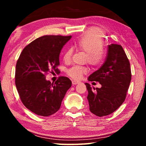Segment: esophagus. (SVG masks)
Listing matches in <instances>:
<instances>
[{
  "label": "esophagus",
  "mask_w": 146,
  "mask_h": 146,
  "mask_svg": "<svg viewBox=\"0 0 146 146\" xmlns=\"http://www.w3.org/2000/svg\"><path fill=\"white\" fill-rule=\"evenodd\" d=\"M80 83V82H78V81H76V80H73L72 81V84L73 85H76Z\"/></svg>",
  "instance_id": "34e87169"
}]
</instances>
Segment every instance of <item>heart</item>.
<instances>
[{
	"mask_svg": "<svg viewBox=\"0 0 146 146\" xmlns=\"http://www.w3.org/2000/svg\"><path fill=\"white\" fill-rule=\"evenodd\" d=\"M104 38L99 29L91 28L82 35L75 42V46L86 53L87 62L93 66H100L105 58V51L103 48ZM73 53L72 49H68L64 53L63 59L65 62L71 60ZM84 67L74 66L67 71L68 75L75 80H79L87 73Z\"/></svg>",
	"mask_w": 146,
	"mask_h": 146,
	"instance_id": "heart-1",
	"label": "heart"
}]
</instances>
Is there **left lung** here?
Segmentation results:
<instances>
[{"label":"left lung","mask_w":146,"mask_h":146,"mask_svg":"<svg viewBox=\"0 0 146 146\" xmlns=\"http://www.w3.org/2000/svg\"><path fill=\"white\" fill-rule=\"evenodd\" d=\"M88 80L102 86L92 88L90 84L85 83L90 111L98 117L115 111L124 102L131 80L130 64L122 47L115 44L109 45L105 62Z\"/></svg>","instance_id":"8db88e82"}]
</instances>
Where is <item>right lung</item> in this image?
<instances>
[{
    "label": "right lung",
    "instance_id": "obj_1",
    "mask_svg": "<svg viewBox=\"0 0 146 146\" xmlns=\"http://www.w3.org/2000/svg\"><path fill=\"white\" fill-rule=\"evenodd\" d=\"M71 36L45 35L31 42L16 64L15 85L22 102L35 114L48 117L58 111L71 80L60 76L55 83L46 79L51 69L57 70L61 49Z\"/></svg>",
    "mask_w": 146,
    "mask_h": 146
}]
</instances>
